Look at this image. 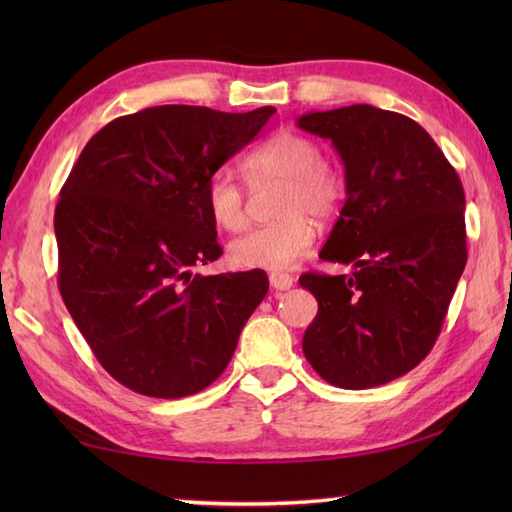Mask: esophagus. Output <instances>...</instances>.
I'll list each match as a JSON object with an SVG mask.
<instances>
[{
  "mask_svg": "<svg viewBox=\"0 0 512 512\" xmlns=\"http://www.w3.org/2000/svg\"><path fill=\"white\" fill-rule=\"evenodd\" d=\"M268 279H270V286H273V290H290L292 284H295V279L286 273H270Z\"/></svg>",
  "mask_w": 512,
  "mask_h": 512,
  "instance_id": "34e87169",
  "label": "esophagus"
}]
</instances>
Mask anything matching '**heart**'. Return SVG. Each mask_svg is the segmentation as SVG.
Instances as JSON below:
<instances>
[{"mask_svg":"<svg viewBox=\"0 0 512 512\" xmlns=\"http://www.w3.org/2000/svg\"><path fill=\"white\" fill-rule=\"evenodd\" d=\"M250 187L279 182L275 220L237 237L228 246V262L244 270H288L306 257L314 242L310 220L328 222L345 198L341 171L328 160L317 140L281 129L244 158ZM204 204L217 228L237 233L246 226V195L228 173H217L204 189Z\"/></svg>","mask_w":512,"mask_h":512,"instance_id":"1","label":"heart"}]
</instances>
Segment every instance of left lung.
Instances as JSON below:
<instances>
[{"label":"left lung","mask_w":512,"mask_h":512,"mask_svg":"<svg viewBox=\"0 0 512 512\" xmlns=\"http://www.w3.org/2000/svg\"><path fill=\"white\" fill-rule=\"evenodd\" d=\"M332 140L345 204L319 253L354 273H306L319 301L303 354L343 389L385 385L431 352L466 266L464 189L440 147L411 118L350 105L297 118Z\"/></svg>","instance_id":"obj_1"}]
</instances>
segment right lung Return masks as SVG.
I'll list each match as a JSON object with an SVG mask.
<instances>
[{
  "label": "right lung",
  "instance_id": "right-lung-1",
  "mask_svg": "<svg viewBox=\"0 0 512 512\" xmlns=\"http://www.w3.org/2000/svg\"><path fill=\"white\" fill-rule=\"evenodd\" d=\"M273 114L147 107L94 134L63 184L54 211L63 303L105 372L138 394L209 387L266 297L259 270L202 277L193 266L222 255L206 182Z\"/></svg>",
  "mask_w": 512,
  "mask_h": 512
}]
</instances>
